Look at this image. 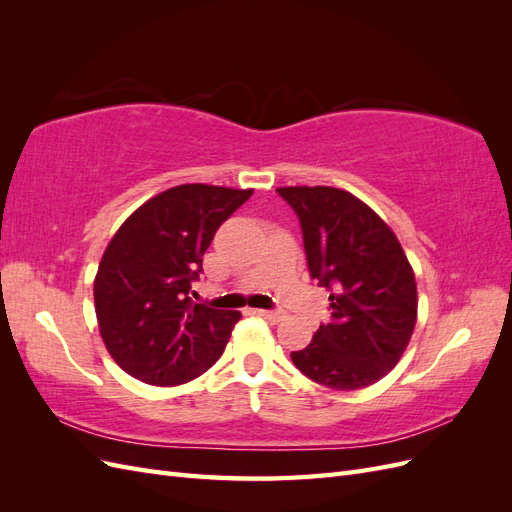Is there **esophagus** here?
Returning <instances> with one entry per match:
<instances>
[{
	"mask_svg": "<svg viewBox=\"0 0 512 512\" xmlns=\"http://www.w3.org/2000/svg\"><path fill=\"white\" fill-rule=\"evenodd\" d=\"M254 314L262 316V318L269 320V322H280V320L284 318V314H282V312H273V309H256Z\"/></svg>",
	"mask_w": 512,
	"mask_h": 512,
	"instance_id": "obj_1",
	"label": "esophagus"
}]
</instances>
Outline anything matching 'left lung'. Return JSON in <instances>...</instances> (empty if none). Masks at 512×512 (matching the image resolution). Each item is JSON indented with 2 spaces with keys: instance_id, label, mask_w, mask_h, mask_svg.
Instances as JSON below:
<instances>
[{
  "instance_id": "obj_1",
  "label": "left lung",
  "mask_w": 512,
  "mask_h": 512,
  "mask_svg": "<svg viewBox=\"0 0 512 512\" xmlns=\"http://www.w3.org/2000/svg\"><path fill=\"white\" fill-rule=\"evenodd\" d=\"M297 213L307 269L327 288L331 320L290 354L303 376L335 391L384 378L416 324V282L395 232L346 190L277 188Z\"/></svg>"
}]
</instances>
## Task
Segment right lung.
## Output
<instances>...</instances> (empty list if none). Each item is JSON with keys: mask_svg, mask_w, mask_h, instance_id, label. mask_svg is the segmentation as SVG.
I'll return each instance as SVG.
<instances>
[{"mask_svg": "<svg viewBox=\"0 0 512 512\" xmlns=\"http://www.w3.org/2000/svg\"><path fill=\"white\" fill-rule=\"evenodd\" d=\"M252 190L185 183L147 200L108 243L94 282L100 335L132 378L175 386L220 359L241 314L194 301L218 230Z\"/></svg>", "mask_w": 512, "mask_h": 512, "instance_id": "obj_1", "label": "right lung"}]
</instances>
